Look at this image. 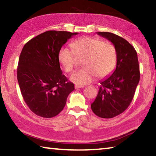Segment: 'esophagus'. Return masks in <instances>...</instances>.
Instances as JSON below:
<instances>
[{"instance_id": "obj_1", "label": "esophagus", "mask_w": 156, "mask_h": 156, "mask_svg": "<svg viewBox=\"0 0 156 156\" xmlns=\"http://www.w3.org/2000/svg\"><path fill=\"white\" fill-rule=\"evenodd\" d=\"M84 86L83 85H78V84H76V85H75V89H80V88H83Z\"/></svg>"}]
</instances>
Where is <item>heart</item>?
I'll use <instances>...</instances> for the list:
<instances>
[{"label": "heart", "mask_w": 156, "mask_h": 156, "mask_svg": "<svg viewBox=\"0 0 156 156\" xmlns=\"http://www.w3.org/2000/svg\"><path fill=\"white\" fill-rule=\"evenodd\" d=\"M72 49L62 47L58 60L66 72H71L76 65L77 58L84 59L83 69L70 76V80L77 84H86L95 76L102 79L107 77L115 69L117 63V51L110 42L85 36L71 44Z\"/></svg>", "instance_id": "b5f03b06"}]
</instances>
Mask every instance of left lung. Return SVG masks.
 I'll return each mask as SVG.
<instances>
[{
  "label": "left lung",
  "mask_w": 156,
  "mask_h": 156,
  "mask_svg": "<svg viewBox=\"0 0 156 156\" xmlns=\"http://www.w3.org/2000/svg\"><path fill=\"white\" fill-rule=\"evenodd\" d=\"M112 42L117 51L114 72L100 81L98 94L91 105L96 115L112 118L125 112L135 94L140 80L138 55L134 47L122 37L110 32H97Z\"/></svg>",
  "instance_id": "left-lung-1"
}]
</instances>
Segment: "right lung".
Instances as JSON below:
<instances>
[{
  "label": "right lung",
  "instance_id": "obj_1",
  "mask_svg": "<svg viewBox=\"0 0 156 156\" xmlns=\"http://www.w3.org/2000/svg\"><path fill=\"white\" fill-rule=\"evenodd\" d=\"M78 33L47 31L26 43L20 53L17 79L21 94L30 110L43 118H52L64 109L74 84L62 74L60 49Z\"/></svg>",
  "mask_w": 156,
  "mask_h": 156
}]
</instances>
